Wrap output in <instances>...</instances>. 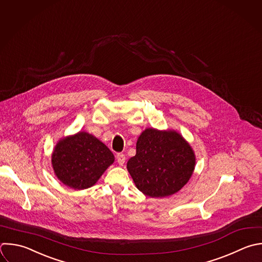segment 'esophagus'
I'll return each mask as SVG.
<instances>
[{"label": "esophagus", "instance_id": "obj_1", "mask_svg": "<svg viewBox=\"0 0 262 262\" xmlns=\"http://www.w3.org/2000/svg\"><path fill=\"white\" fill-rule=\"evenodd\" d=\"M125 161H126L125 155L122 154V152H119V154L117 155V162L119 163V165H120V166H123L124 163H125Z\"/></svg>", "mask_w": 262, "mask_h": 262}]
</instances>
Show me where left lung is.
Returning a JSON list of instances; mask_svg holds the SVG:
<instances>
[{
  "label": "left lung",
  "mask_w": 262,
  "mask_h": 262,
  "mask_svg": "<svg viewBox=\"0 0 262 262\" xmlns=\"http://www.w3.org/2000/svg\"><path fill=\"white\" fill-rule=\"evenodd\" d=\"M195 155L175 130L146 128L136 142V155L127 163L136 187L150 198L178 192L190 179Z\"/></svg>",
  "instance_id": "left-lung-1"
}]
</instances>
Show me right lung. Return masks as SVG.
<instances>
[{
  "label": "right lung",
  "instance_id": "right-lung-1",
  "mask_svg": "<svg viewBox=\"0 0 262 262\" xmlns=\"http://www.w3.org/2000/svg\"><path fill=\"white\" fill-rule=\"evenodd\" d=\"M114 162L110 148L85 131L61 138L51 157L58 180L77 190L93 186Z\"/></svg>",
  "mask_w": 262,
  "mask_h": 262
}]
</instances>
